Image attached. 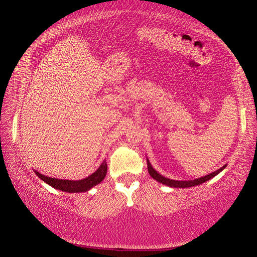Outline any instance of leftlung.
Returning a JSON list of instances; mask_svg holds the SVG:
<instances>
[{
  "mask_svg": "<svg viewBox=\"0 0 257 257\" xmlns=\"http://www.w3.org/2000/svg\"><path fill=\"white\" fill-rule=\"evenodd\" d=\"M225 168V165L223 168L219 169V170H216L214 172L210 173V175H206L202 178H198V179H195V180H188V181H179V180H172V179H169V178H165L163 176H161L160 173L156 172L153 168H152L151 163L149 162V160H147V170H149L150 176L155 179L156 181L161 182V184L163 185H167L169 187H173V188H188V187H193V186H197V185H201L203 182H205L207 180L212 179L213 177H215L217 173H220L221 171L223 170Z\"/></svg>",
  "mask_w": 257,
  "mask_h": 257,
  "instance_id": "obj_1",
  "label": "left lung"
}]
</instances>
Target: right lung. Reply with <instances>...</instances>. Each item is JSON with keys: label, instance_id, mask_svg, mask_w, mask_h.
<instances>
[{"label": "right lung", "instance_id": "add662e5", "mask_svg": "<svg viewBox=\"0 0 257 257\" xmlns=\"http://www.w3.org/2000/svg\"><path fill=\"white\" fill-rule=\"evenodd\" d=\"M106 171H107L106 161H103L101 167H99L96 171L82 180H73L72 181V180L55 179V178L46 177L37 171H35V173H36V175L40 177L43 181H45L46 184H49L50 186L54 187V188H56V189L67 191V193H80V191L89 190L92 187L99 184V182L104 179V177L106 176Z\"/></svg>", "mask_w": 257, "mask_h": 257}]
</instances>
